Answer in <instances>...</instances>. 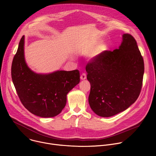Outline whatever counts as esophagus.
Segmentation results:
<instances>
[{
    "label": "esophagus",
    "mask_w": 156,
    "mask_h": 156,
    "mask_svg": "<svg viewBox=\"0 0 156 156\" xmlns=\"http://www.w3.org/2000/svg\"><path fill=\"white\" fill-rule=\"evenodd\" d=\"M80 78H81V80H85L86 78V75L85 74V73H82L81 75V76H80Z\"/></svg>",
    "instance_id": "1"
}]
</instances>
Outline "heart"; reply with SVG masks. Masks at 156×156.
Returning <instances> with one entry per match:
<instances>
[{"instance_id": "1", "label": "heart", "mask_w": 156, "mask_h": 156, "mask_svg": "<svg viewBox=\"0 0 156 156\" xmlns=\"http://www.w3.org/2000/svg\"><path fill=\"white\" fill-rule=\"evenodd\" d=\"M103 48H104V46L102 45V46H101L99 48V49H98V51H101V50H102V49H103ZM94 56H93V58H94Z\"/></svg>"}]
</instances>
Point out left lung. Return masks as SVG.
Segmentation results:
<instances>
[{
  "instance_id": "8db88e82",
  "label": "left lung",
  "mask_w": 156,
  "mask_h": 156,
  "mask_svg": "<svg viewBox=\"0 0 156 156\" xmlns=\"http://www.w3.org/2000/svg\"><path fill=\"white\" fill-rule=\"evenodd\" d=\"M122 39L119 49L102 52L86 66L91 84L89 104L100 117H112L125 110L141 90L143 58L134 37L126 33Z\"/></svg>"
}]
</instances>
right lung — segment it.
Here are the masks:
<instances>
[{
  "mask_svg": "<svg viewBox=\"0 0 156 156\" xmlns=\"http://www.w3.org/2000/svg\"><path fill=\"white\" fill-rule=\"evenodd\" d=\"M24 41L23 36L12 64V78L17 94L33 114L43 118L55 117L65 107L69 92L80 83L79 70L34 73L25 60Z\"/></svg>",
  "mask_w": 156,
  "mask_h": 156,
  "instance_id": "obj_1",
  "label": "right lung"
}]
</instances>
